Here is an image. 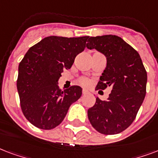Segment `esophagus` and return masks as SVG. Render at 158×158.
Returning a JSON list of instances; mask_svg holds the SVG:
<instances>
[{
	"instance_id": "1",
	"label": "esophagus",
	"mask_w": 158,
	"mask_h": 158,
	"mask_svg": "<svg viewBox=\"0 0 158 158\" xmlns=\"http://www.w3.org/2000/svg\"><path fill=\"white\" fill-rule=\"evenodd\" d=\"M88 90H85V89H83L82 90V94L83 95H86V94H88Z\"/></svg>"
}]
</instances>
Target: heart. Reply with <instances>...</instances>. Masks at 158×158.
Segmentation results:
<instances>
[{"label": "heart", "instance_id": "1", "mask_svg": "<svg viewBox=\"0 0 158 158\" xmlns=\"http://www.w3.org/2000/svg\"><path fill=\"white\" fill-rule=\"evenodd\" d=\"M78 83L80 84V85H83V86H89V85L91 84V81L87 77H81L78 79Z\"/></svg>", "mask_w": 158, "mask_h": 158}]
</instances>
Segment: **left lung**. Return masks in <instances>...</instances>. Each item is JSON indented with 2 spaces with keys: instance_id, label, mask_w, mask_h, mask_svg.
Masks as SVG:
<instances>
[{
  "instance_id": "left-lung-1",
  "label": "left lung",
  "mask_w": 158,
  "mask_h": 158,
  "mask_svg": "<svg viewBox=\"0 0 158 158\" xmlns=\"http://www.w3.org/2000/svg\"><path fill=\"white\" fill-rule=\"evenodd\" d=\"M86 48L102 52L107 59L96 90L112 88L107 101L96 98V104L88 110V118L101 134H119L131 125L143 104L147 72L139 52L120 37H90Z\"/></svg>"
}]
</instances>
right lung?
<instances>
[{"mask_svg": "<svg viewBox=\"0 0 158 158\" xmlns=\"http://www.w3.org/2000/svg\"><path fill=\"white\" fill-rule=\"evenodd\" d=\"M88 36H49L30 48L19 62L17 90L24 117L41 129H52L65 118L82 89L73 85L60 90L57 81L84 51Z\"/></svg>", "mask_w": 158, "mask_h": 158, "instance_id": "1", "label": "right lung"}]
</instances>
